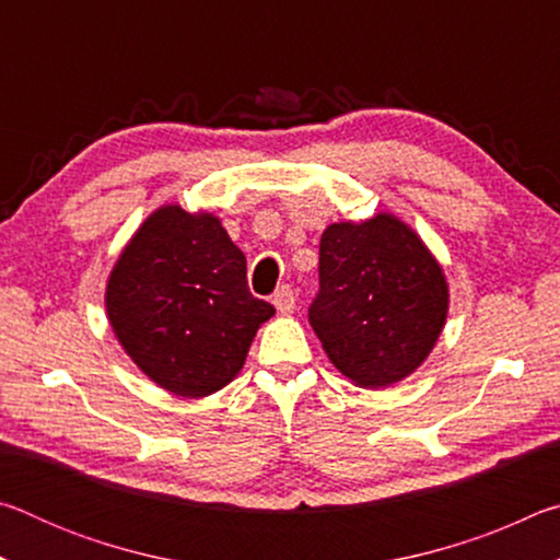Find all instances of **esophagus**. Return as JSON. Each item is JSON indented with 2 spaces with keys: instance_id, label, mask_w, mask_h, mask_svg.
<instances>
[{
  "instance_id": "esophagus-1",
  "label": "esophagus",
  "mask_w": 560,
  "mask_h": 560,
  "mask_svg": "<svg viewBox=\"0 0 560 560\" xmlns=\"http://www.w3.org/2000/svg\"><path fill=\"white\" fill-rule=\"evenodd\" d=\"M271 301L279 314H291V311L296 308V293H293L291 287H281L277 293H273Z\"/></svg>"
}]
</instances>
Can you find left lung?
I'll use <instances>...</instances> for the list:
<instances>
[{
	"label": "left lung",
	"mask_w": 560,
	"mask_h": 560,
	"mask_svg": "<svg viewBox=\"0 0 560 560\" xmlns=\"http://www.w3.org/2000/svg\"><path fill=\"white\" fill-rule=\"evenodd\" d=\"M447 301L440 264L393 214L330 224L320 236L308 324L355 385L385 387L420 368L442 334Z\"/></svg>",
	"instance_id": "obj_1"
}]
</instances>
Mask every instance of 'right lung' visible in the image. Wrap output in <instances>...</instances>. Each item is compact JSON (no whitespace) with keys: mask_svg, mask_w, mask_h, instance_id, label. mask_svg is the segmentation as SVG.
<instances>
[{"mask_svg":"<svg viewBox=\"0 0 560 560\" xmlns=\"http://www.w3.org/2000/svg\"><path fill=\"white\" fill-rule=\"evenodd\" d=\"M106 308L140 371L183 397L230 383L273 316L246 287V259L220 220L177 205L150 214L122 249Z\"/></svg>","mask_w":560,"mask_h":560,"instance_id":"obj_1","label":"right lung"}]
</instances>
